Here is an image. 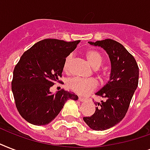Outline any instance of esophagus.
Wrapping results in <instances>:
<instances>
[{"label":"esophagus","mask_w":150,"mask_h":150,"mask_svg":"<svg viewBox=\"0 0 150 150\" xmlns=\"http://www.w3.org/2000/svg\"><path fill=\"white\" fill-rule=\"evenodd\" d=\"M79 100L81 101V102H83V101H86V98L82 97V96H79Z\"/></svg>","instance_id":"34e87169"}]
</instances>
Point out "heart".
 <instances>
[{"label": "heart", "mask_w": 150, "mask_h": 150, "mask_svg": "<svg viewBox=\"0 0 150 150\" xmlns=\"http://www.w3.org/2000/svg\"><path fill=\"white\" fill-rule=\"evenodd\" d=\"M86 58L91 66L94 68H98L103 62V57L100 52L95 50H89L85 53ZM71 56L69 55L65 58L64 62L63 69L68 71L70 66ZM68 86L72 91L80 95H85L92 92L97 86V82L94 79H80L72 78L68 81Z\"/></svg>", "instance_id": "b5f03b06"}]
</instances>
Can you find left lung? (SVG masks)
I'll return each instance as SVG.
<instances>
[{"label": "left lung", "mask_w": 150, "mask_h": 150, "mask_svg": "<svg viewBox=\"0 0 150 150\" xmlns=\"http://www.w3.org/2000/svg\"><path fill=\"white\" fill-rule=\"evenodd\" d=\"M103 48L109 55L111 71L110 80L96 93L104 100L95 102L96 110L83 120L89 128L103 131L116 125L125 117L139 83V67L135 59L118 42L106 39L89 42Z\"/></svg>", "instance_id": "1"}]
</instances>
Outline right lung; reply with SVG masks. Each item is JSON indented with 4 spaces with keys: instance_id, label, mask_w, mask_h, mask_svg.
<instances>
[{
    "instance_id": "1",
    "label": "right lung",
    "mask_w": 150,
    "mask_h": 150,
    "mask_svg": "<svg viewBox=\"0 0 150 150\" xmlns=\"http://www.w3.org/2000/svg\"><path fill=\"white\" fill-rule=\"evenodd\" d=\"M80 40L45 39L22 54L13 71L11 90L21 116L35 125H46L56 117L68 100L78 96L61 89L50 91L62 76L64 60Z\"/></svg>"
}]
</instances>
